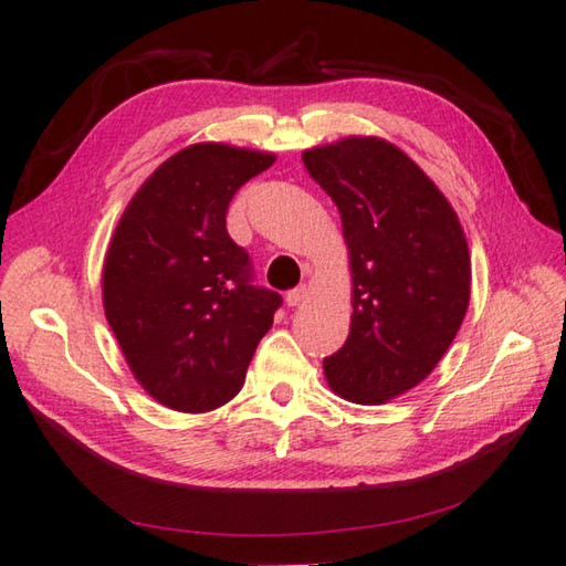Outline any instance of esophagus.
I'll return each instance as SVG.
<instances>
[{
  "label": "esophagus",
  "instance_id": "1",
  "mask_svg": "<svg viewBox=\"0 0 566 566\" xmlns=\"http://www.w3.org/2000/svg\"><path fill=\"white\" fill-rule=\"evenodd\" d=\"M306 298H308L306 286H296V290L286 292V306H298V304H304Z\"/></svg>",
  "mask_w": 566,
  "mask_h": 566
}]
</instances>
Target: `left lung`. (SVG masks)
Listing matches in <instances>:
<instances>
[{
	"mask_svg": "<svg viewBox=\"0 0 566 566\" xmlns=\"http://www.w3.org/2000/svg\"><path fill=\"white\" fill-rule=\"evenodd\" d=\"M334 198L350 268V334L324 360L331 390L385 405L422 382L457 338L471 298V254L437 184L380 137H346L302 154Z\"/></svg>",
	"mask_w": 566,
	"mask_h": 566,
	"instance_id": "left-lung-1",
	"label": "left lung"
}]
</instances>
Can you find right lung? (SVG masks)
Returning a JSON list of instances; mask_svg holds the SVG:
<instances>
[{
  "mask_svg": "<svg viewBox=\"0 0 566 566\" xmlns=\"http://www.w3.org/2000/svg\"><path fill=\"white\" fill-rule=\"evenodd\" d=\"M274 154L198 142L157 166L109 240L103 262L107 324L135 380L186 415L240 392L282 296L252 286L248 252L226 213L238 188Z\"/></svg>",
  "mask_w": 566,
  "mask_h": 566,
  "instance_id": "1",
  "label": "right lung"
}]
</instances>
